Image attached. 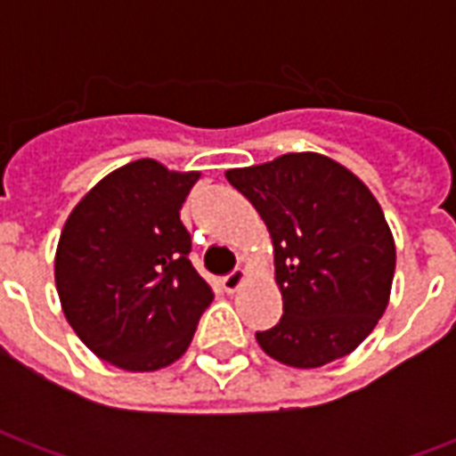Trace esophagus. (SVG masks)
<instances>
[{"label":"esophagus","instance_id":"obj_1","mask_svg":"<svg viewBox=\"0 0 456 456\" xmlns=\"http://www.w3.org/2000/svg\"><path fill=\"white\" fill-rule=\"evenodd\" d=\"M244 283H247V271H244V268H237L234 273H229V276H224V281H222V286H224L227 293H237Z\"/></svg>","mask_w":456,"mask_h":456}]
</instances>
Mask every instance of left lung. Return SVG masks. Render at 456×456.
I'll list each match as a JSON object with an SVG mask.
<instances>
[{"label":"left lung","mask_w":456,"mask_h":456,"mask_svg":"<svg viewBox=\"0 0 456 456\" xmlns=\"http://www.w3.org/2000/svg\"><path fill=\"white\" fill-rule=\"evenodd\" d=\"M224 175L256 208L273 244L283 317L256 332L258 346L293 369L352 354L391 300L395 241L379 200L346 166L315 151Z\"/></svg>","instance_id":"left-lung-1"}]
</instances>
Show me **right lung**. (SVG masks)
I'll use <instances>...</instances> for the list:
<instances>
[{"label":"right lung","instance_id":"right-lung-1","mask_svg":"<svg viewBox=\"0 0 456 456\" xmlns=\"http://www.w3.org/2000/svg\"><path fill=\"white\" fill-rule=\"evenodd\" d=\"M200 170L131 160L68 215L55 288L80 342L124 371H159L188 352L212 288L190 264L180 208Z\"/></svg>","mask_w":456,"mask_h":456}]
</instances>
